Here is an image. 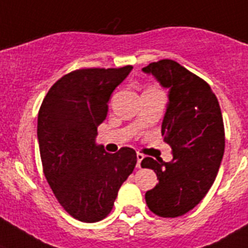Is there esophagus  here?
Returning <instances> with one entry per match:
<instances>
[{"mask_svg": "<svg viewBox=\"0 0 248 248\" xmlns=\"http://www.w3.org/2000/svg\"><path fill=\"white\" fill-rule=\"evenodd\" d=\"M136 157H137L136 166H137V168H141V161H142V160H143V155H142V154H137Z\"/></svg>", "mask_w": 248, "mask_h": 248, "instance_id": "34e87169", "label": "esophagus"}]
</instances>
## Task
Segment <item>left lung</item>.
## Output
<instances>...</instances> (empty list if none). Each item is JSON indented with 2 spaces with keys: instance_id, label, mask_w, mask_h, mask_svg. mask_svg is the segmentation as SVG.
Listing matches in <instances>:
<instances>
[{
  "instance_id": "left-lung-1",
  "label": "left lung",
  "mask_w": 248,
  "mask_h": 248,
  "mask_svg": "<svg viewBox=\"0 0 248 248\" xmlns=\"http://www.w3.org/2000/svg\"><path fill=\"white\" fill-rule=\"evenodd\" d=\"M169 89L161 134L172 160L145 157L142 168L159 183L145 194L149 209L164 218L188 213L211 189L224 153V124L219 103L209 84L179 63L163 59L142 68Z\"/></svg>"
}]
</instances>
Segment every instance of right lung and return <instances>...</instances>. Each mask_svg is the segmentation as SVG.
<instances>
[{
    "mask_svg": "<svg viewBox=\"0 0 248 248\" xmlns=\"http://www.w3.org/2000/svg\"><path fill=\"white\" fill-rule=\"evenodd\" d=\"M131 70V65L73 70L54 83L39 109L44 175L64 211L85 223L111 213L118 189L137 163L131 147L108 154L95 143L109 97Z\"/></svg>",
    "mask_w": 248,
    "mask_h": 248,
    "instance_id": "right-lung-1",
    "label": "right lung"
}]
</instances>
